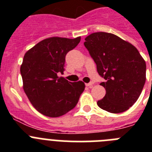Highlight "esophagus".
<instances>
[{"label":"esophagus","mask_w":152,"mask_h":152,"mask_svg":"<svg viewBox=\"0 0 152 152\" xmlns=\"http://www.w3.org/2000/svg\"><path fill=\"white\" fill-rule=\"evenodd\" d=\"M86 84V86H87V87H88V88H92L94 83L91 82V83H88V84Z\"/></svg>","instance_id":"obj_1"}]
</instances>
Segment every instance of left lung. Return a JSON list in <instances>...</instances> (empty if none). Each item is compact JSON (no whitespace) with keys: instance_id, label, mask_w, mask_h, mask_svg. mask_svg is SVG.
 Masks as SVG:
<instances>
[{"instance_id":"1","label":"left lung","mask_w":152,"mask_h":152,"mask_svg":"<svg viewBox=\"0 0 152 152\" xmlns=\"http://www.w3.org/2000/svg\"><path fill=\"white\" fill-rule=\"evenodd\" d=\"M84 45L96 64L105 96L98 107L112 113H123L137 101L146 79V64L138 49L113 33L97 32L85 38Z\"/></svg>"}]
</instances>
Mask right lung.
Returning <instances> with one entry per match:
<instances>
[{"instance_id": "right-lung-1", "label": "right lung", "mask_w": 152, "mask_h": 152, "mask_svg": "<svg viewBox=\"0 0 152 152\" xmlns=\"http://www.w3.org/2000/svg\"><path fill=\"white\" fill-rule=\"evenodd\" d=\"M75 39L53 36L42 40L25 53L20 66L23 88L36 110L49 117H59L75 108L85 85L70 82L58 74L64 71L65 56L75 49Z\"/></svg>"}]
</instances>
